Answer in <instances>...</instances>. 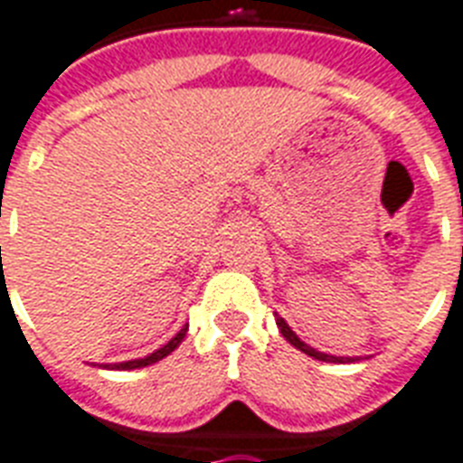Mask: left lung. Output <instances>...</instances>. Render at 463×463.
<instances>
[{"mask_svg":"<svg viewBox=\"0 0 463 463\" xmlns=\"http://www.w3.org/2000/svg\"><path fill=\"white\" fill-rule=\"evenodd\" d=\"M277 326H279V330H281V335H284V337H287V340L291 342V345H294L296 349H301L303 354H308V357L320 359V362H340V364L354 362V357H333V354H323V352H317V349L308 347L306 342H301V340H298V337H296V333H294V330H291V327L287 326V320H284V317L277 316Z\"/></svg>","mask_w":463,"mask_h":463,"instance_id":"left-lung-1","label":"left lung"}]
</instances>
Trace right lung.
Masks as SVG:
<instances>
[{
	"mask_svg": "<svg viewBox=\"0 0 463 463\" xmlns=\"http://www.w3.org/2000/svg\"><path fill=\"white\" fill-rule=\"evenodd\" d=\"M186 335V327H182L179 333L172 337V340L165 345V347H160L157 352H153L150 357H143V359H133V362H121V364H114L111 369H140V366H147V364H155V362H160V359H165L169 354V352H175L176 347H179V342L184 340Z\"/></svg>",
	"mask_w": 463,
	"mask_h": 463,
	"instance_id": "right-lung-1",
	"label": "right lung"
}]
</instances>
